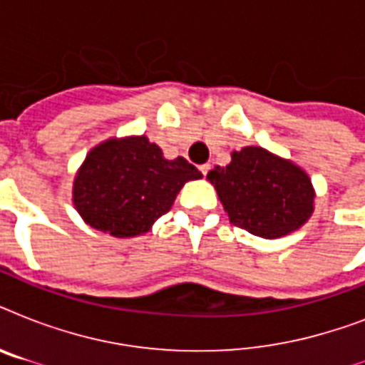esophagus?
Wrapping results in <instances>:
<instances>
[{"instance_id":"obj_1","label":"esophagus","mask_w":365,"mask_h":365,"mask_svg":"<svg viewBox=\"0 0 365 365\" xmlns=\"http://www.w3.org/2000/svg\"><path fill=\"white\" fill-rule=\"evenodd\" d=\"M210 168H212V166L208 165V163H206V165L200 166V172H202V176H206V174H208V172H210Z\"/></svg>"}]
</instances>
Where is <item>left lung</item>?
<instances>
[{"label": "left lung", "mask_w": 365, "mask_h": 365, "mask_svg": "<svg viewBox=\"0 0 365 365\" xmlns=\"http://www.w3.org/2000/svg\"><path fill=\"white\" fill-rule=\"evenodd\" d=\"M206 180L217 191L229 222L261 239L294 233L314 212L317 193L309 174L259 145L233 151L231 163L216 166Z\"/></svg>", "instance_id": "8db88e82"}]
</instances>
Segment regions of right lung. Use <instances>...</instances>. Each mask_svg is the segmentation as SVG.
Here are the masks:
<instances>
[{
    "label": "right lung",
    "mask_w": 365,
    "mask_h": 365,
    "mask_svg": "<svg viewBox=\"0 0 365 365\" xmlns=\"http://www.w3.org/2000/svg\"><path fill=\"white\" fill-rule=\"evenodd\" d=\"M202 178L183 157L165 159L148 136L110 138L87 153L71 200L83 222L115 239L148 233L170 210L180 189Z\"/></svg>",
    "instance_id": "add662e5"
}]
</instances>
